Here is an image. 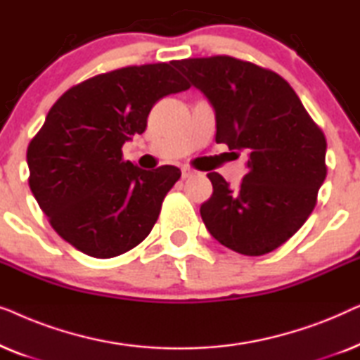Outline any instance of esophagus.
I'll list each match as a JSON object with an SVG mask.
<instances>
[{"instance_id":"1","label":"esophagus","mask_w":360,"mask_h":360,"mask_svg":"<svg viewBox=\"0 0 360 360\" xmlns=\"http://www.w3.org/2000/svg\"><path fill=\"white\" fill-rule=\"evenodd\" d=\"M191 175H193V170H190V169L181 170V179H190Z\"/></svg>"}]
</instances>
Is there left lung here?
Listing matches in <instances>:
<instances>
[{"label":"left lung","instance_id":"obj_1","mask_svg":"<svg viewBox=\"0 0 360 360\" xmlns=\"http://www.w3.org/2000/svg\"><path fill=\"white\" fill-rule=\"evenodd\" d=\"M208 98L216 142L248 154L238 190L216 172L200 208L210 234L244 255L272 252L304 224L326 179V139L293 88L275 72L228 56L175 60Z\"/></svg>","mask_w":360,"mask_h":360}]
</instances>
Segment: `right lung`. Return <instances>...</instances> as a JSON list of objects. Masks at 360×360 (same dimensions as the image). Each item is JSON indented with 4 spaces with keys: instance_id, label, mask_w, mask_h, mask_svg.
I'll return each mask as SVG.
<instances>
[{
    "instance_id": "1",
    "label": "right lung",
    "mask_w": 360,
    "mask_h": 360,
    "mask_svg": "<svg viewBox=\"0 0 360 360\" xmlns=\"http://www.w3.org/2000/svg\"><path fill=\"white\" fill-rule=\"evenodd\" d=\"M170 63L101 73L56 101L27 147L29 186L56 233L110 259L142 243L180 179L174 165L142 170L121 147L142 134L160 98L188 90Z\"/></svg>"
}]
</instances>
